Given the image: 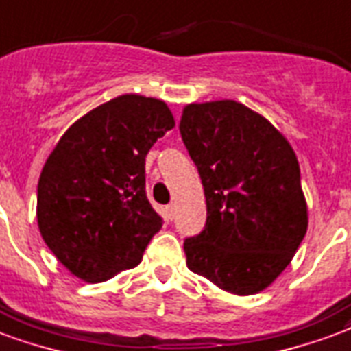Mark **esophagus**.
<instances>
[{
	"label": "esophagus",
	"instance_id": "obj_1",
	"mask_svg": "<svg viewBox=\"0 0 351 351\" xmlns=\"http://www.w3.org/2000/svg\"><path fill=\"white\" fill-rule=\"evenodd\" d=\"M173 215H176V207H173V204H170L166 207V216H168V220H173Z\"/></svg>",
	"mask_w": 351,
	"mask_h": 351
}]
</instances>
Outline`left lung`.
Returning a JSON list of instances; mask_svg holds the SVG:
<instances>
[{"label": "left lung", "instance_id": "1", "mask_svg": "<svg viewBox=\"0 0 351 351\" xmlns=\"http://www.w3.org/2000/svg\"><path fill=\"white\" fill-rule=\"evenodd\" d=\"M179 131L207 202L204 231L183 242L186 266L233 294L263 291L307 231L294 149L266 118L233 99L186 105Z\"/></svg>", "mask_w": 351, "mask_h": 351}]
</instances>
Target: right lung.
I'll use <instances>...</instances> for the list:
<instances>
[{
	"label": "right lung",
	"mask_w": 351,
	"mask_h": 351,
	"mask_svg": "<svg viewBox=\"0 0 351 351\" xmlns=\"http://www.w3.org/2000/svg\"><path fill=\"white\" fill-rule=\"evenodd\" d=\"M173 125L165 101L125 94L79 118L47 157L36 220L73 276L101 283L141 263L162 228L146 196V155Z\"/></svg>",
	"instance_id": "1"
}]
</instances>
